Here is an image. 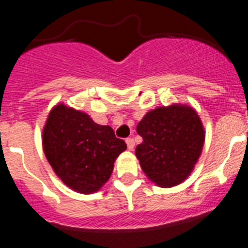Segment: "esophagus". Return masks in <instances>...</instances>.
Masks as SVG:
<instances>
[{
	"instance_id": "34e87169",
	"label": "esophagus",
	"mask_w": 248,
	"mask_h": 248,
	"mask_svg": "<svg viewBox=\"0 0 248 248\" xmlns=\"http://www.w3.org/2000/svg\"><path fill=\"white\" fill-rule=\"evenodd\" d=\"M125 143H126V145H128L129 150H133V149H134V146H135L134 139H131V138H128V139L125 140Z\"/></svg>"
}]
</instances>
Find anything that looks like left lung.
Instances as JSON below:
<instances>
[{
    "instance_id": "1",
    "label": "left lung",
    "mask_w": 248,
    "mask_h": 248,
    "mask_svg": "<svg viewBox=\"0 0 248 248\" xmlns=\"http://www.w3.org/2000/svg\"><path fill=\"white\" fill-rule=\"evenodd\" d=\"M143 143L135 149L140 168L151 183L172 187L190 176L205 144L198 111L181 103L148 111L137 126Z\"/></svg>"
}]
</instances>
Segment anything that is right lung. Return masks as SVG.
Returning a JSON list of instances; mask_svg holds the SVG:
<instances>
[{"label": "right lung", "mask_w": 248, "mask_h": 248, "mask_svg": "<svg viewBox=\"0 0 248 248\" xmlns=\"http://www.w3.org/2000/svg\"><path fill=\"white\" fill-rule=\"evenodd\" d=\"M48 163L63 184L79 194L99 191L109 180L117 157L126 149L109 125L58 103L50 109L42 130Z\"/></svg>", "instance_id": "obj_1"}]
</instances>
